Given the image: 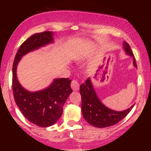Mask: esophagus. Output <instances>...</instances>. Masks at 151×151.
<instances>
[{"instance_id": "1", "label": "esophagus", "mask_w": 151, "mask_h": 151, "mask_svg": "<svg viewBox=\"0 0 151 151\" xmlns=\"http://www.w3.org/2000/svg\"><path fill=\"white\" fill-rule=\"evenodd\" d=\"M71 86H72V89L74 90V91H77L79 89V82L77 80H73L72 81V83H71Z\"/></svg>"}]
</instances>
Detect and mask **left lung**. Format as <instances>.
<instances>
[{"instance_id":"obj_1","label":"left lung","mask_w":151,"mask_h":151,"mask_svg":"<svg viewBox=\"0 0 151 151\" xmlns=\"http://www.w3.org/2000/svg\"><path fill=\"white\" fill-rule=\"evenodd\" d=\"M124 46L126 53L133 57V65L137 67L136 59L131 47L126 42H124ZM80 94L83 116L90 125L94 127L105 128L115 125L128 115L134 106H131L123 111H116L107 108L99 99L89 78L86 79L84 84H81Z\"/></svg>"}]
</instances>
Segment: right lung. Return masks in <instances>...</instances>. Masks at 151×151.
<instances>
[{
  "label": "right lung",
  "instance_id": "obj_1",
  "mask_svg": "<svg viewBox=\"0 0 151 151\" xmlns=\"http://www.w3.org/2000/svg\"><path fill=\"white\" fill-rule=\"evenodd\" d=\"M50 31L31 35L20 45L13 65V96L15 103L24 116L32 124L40 127H48L58 121L63 112V106L72 92L69 78L54 80L52 84L42 91L30 92L20 85L17 79L16 68L23 55L53 42Z\"/></svg>",
  "mask_w": 151,
  "mask_h": 151
}]
</instances>
